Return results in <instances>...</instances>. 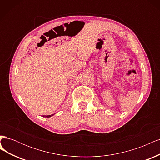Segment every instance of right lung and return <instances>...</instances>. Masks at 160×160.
Instances as JSON below:
<instances>
[{
	"instance_id": "add662e5",
	"label": "right lung",
	"mask_w": 160,
	"mask_h": 160,
	"mask_svg": "<svg viewBox=\"0 0 160 160\" xmlns=\"http://www.w3.org/2000/svg\"><path fill=\"white\" fill-rule=\"evenodd\" d=\"M53 115H54V114H52V115H43L42 117H45V118H51V116H52Z\"/></svg>"
}]
</instances>
